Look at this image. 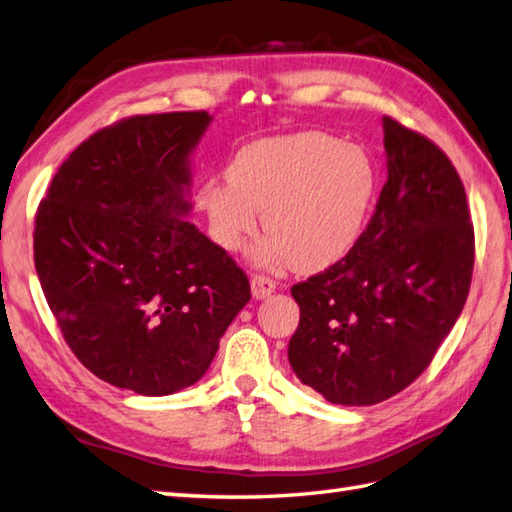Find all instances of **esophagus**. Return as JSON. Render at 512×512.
<instances>
[{"label":"esophagus","instance_id":"34e87169","mask_svg":"<svg viewBox=\"0 0 512 512\" xmlns=\"http://www.w3.org/2000/svg\"><path fill=\"white\" fill-rule=\"evenodd\" d=\"M276 291V282L267 276H252V295L256 300H265L267 295Z\"/></svg>","mask_w":512,"mask_h":512}]
</instances>
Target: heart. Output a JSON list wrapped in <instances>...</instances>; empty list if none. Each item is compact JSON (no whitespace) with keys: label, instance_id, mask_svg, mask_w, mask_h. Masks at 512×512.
Returning a JSON list of instances; mask_svg holds the SVG:
<instances>
[{"label":"heart","instance_id":"b5f03b06","mask_svg":"<svg viewBox=\"0 0 512 512\" xmlns=\"http://www.w3.org/2000/svg\"><path fill=\"white\" fill-rule=\"evenodd\" d=\"M379 190V168L359 144L331 133L302 131L249 142L236 151L227 179L203 181L197 192L210 234L236 252L258 227L260 267L311 274L333 267L357 245Z\"/></svg>","mask_w":512,"mask_h":512}]
</instances>
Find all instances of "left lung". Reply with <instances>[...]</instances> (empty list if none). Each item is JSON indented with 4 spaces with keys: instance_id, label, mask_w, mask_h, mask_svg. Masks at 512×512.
Instances as JSON below:
<instances>
[{
    "instance_id": "left-lung-1",
    "label": "left lung",
    "mask_w": 512,
    "mask_h": 512,
    "mask_svg": "<svg viewBox=\"0 0 512 512\" xmlns=\"http://www.w3.org/2000/svg\"><path fill=\"white\" fill-rule=\"evenodd\" d=\"M388 181L346 258L291 289L289 363L335 405L405 390L456 324L473 274L464 186L434 142L383 118Z\"/></svg>"
}]
</instances>
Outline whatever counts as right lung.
Segmentation results:
<instances>
[{
	"label": "right lung",
	"mask_w": 512,
	"mask_h": 512,
	"mask_svg": "<svg viewBox=\"0 0 512 512\" xmlns=\"http://www.w3.org/2000/svg\"><path fill=\"white\" fill-rule=\"evenodd\" d=\"M208 111L133 116L61 164L34 221V267L65 342L98 379L142 396L195 385L249 280L188 221Z\"/></svg>",
	"instance_id": "right-lung-1"
}]
</instances>
